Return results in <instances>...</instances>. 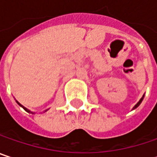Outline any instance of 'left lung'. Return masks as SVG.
Instances as JSON below:
<instances>
[{
	"label": "left lung",
	"mask_w": 157,
	"mask_h": 157,
	"mask_svg": "<svg viewBox=\"0 0 157 157\" xmlns=\"http://www.w3.org/2000/svg\"><path fill=\"white\" fill-rule=\"evenodd\" d=\"M143 98H144V96H143V97H142L141 99H140V101H139V102H138V103H137V104H136V105H135V107H134V109H136V107H138V106H139V105H140V104H141V103H142V101H143Z\"/></svg>",
	"instance_id": "left-lung-1"
}]
</instances>
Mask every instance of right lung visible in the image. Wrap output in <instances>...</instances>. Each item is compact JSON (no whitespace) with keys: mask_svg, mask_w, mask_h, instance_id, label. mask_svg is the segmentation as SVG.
<instances>
[{"mask_svg":"<svg viewBox=\"0 0 157 157\" xmlns=\"http://www.w3.org/2000/svg\"><path fill=\"white\" fill-rule=\"evenodd\" d=\"M17 103H18V102H17ZM18 105H20V104H19V103H18ZM21 105V107H22V108H23V109L25 110V111H27V112H29V113H31V112H30V111H29V110H28V109H26V108H25V107H23V106H22V105Z\"/></svg>","mask_w":157,"mask_h":157,"instance_id":"obj_1","label":"right lung"}]
</instances>
